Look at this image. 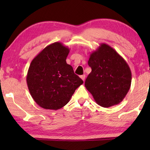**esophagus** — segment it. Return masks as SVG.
<instances>
[{
  "label": "esophagus",
  "mask_w": 150,
  "mask_h": 150,
  "mask_svg": "<svg viewBox=\"0 0 150 150\" xmlns=\"http://www.w3.org/2000/svg\"><path fill=\"white\" fill-rule=\"evenodd\" d=\"M80 77L81 79H82L83 81H85V75H81Z\"/></svg>",
  "instance_id": "34e87169"
}]
</instances>
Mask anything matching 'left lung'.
Returning a JSON list of instances; mask_svg holds the SVG:
<instances>
[{
	"mask_svg": "<svg viewBox=\"0 0 150 150\" xmlns=\"http://www.w3.org/2000/svg\"><path fill=\"white\" fill-rule=\"evenodd\" d=\"M88 64L92 71L85 86L95 102L105 108L120 103L132 82L131 70L124 58L103 43L90 54Z\"/></svg>",
	"mask_w": 150,
	"mask_h": 150,
	"instance_id": "obj_1",
	"label": "left lung"
}]
</instances>
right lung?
<instances>
[{"mask_svg":"<svg viewBox=\"0 0 150 150\" xmlns=\"http://www.w3.org/2000/svg\"><path fill=\"white\" fill-rule=\"evenodd\" d=\"M69 51L62 43L54 42L42 50L30 63L28 87L33 99L43 108H62L83 83L66 62Z\"/></svg>","mask_w":150,"mask_h":150,"instance_id":"obj_1","label":"right lung"}]
</instances>
